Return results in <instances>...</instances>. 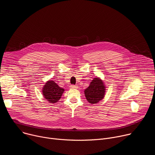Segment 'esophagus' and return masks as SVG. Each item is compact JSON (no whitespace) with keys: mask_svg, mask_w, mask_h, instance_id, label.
<instances>
[{"mask_svg":"<svg viewBox=\"0 0 155 155\" xmlns=\"http://www.w3.org/2000/svg\"><path fill=\"white\" fill-rule=\"evenodd\" d=\"M70 88H72V89H74V88H77V85H72L71 86H70Z\"/></svg>","mask_w":155,"mask_h":155,"instance_id":"obj_1","label":"esophagus"}]
</instances>
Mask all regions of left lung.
<instances>
[{
    "instance_id": "8db88e82",
    "label": "left lung",
    "mask_w": 155,
    "mask_h": 155,
    "mask_svg": "<svg viewBox=\"0 0 155 155\" xmlns=\"http://www.w3.org/2000/svg\"><path fill=\"white\" fill-rule=\"evenodd\" d=\"M86 99L90 103L96 104L102 100L105 94V87L99 78H94L85 90Z\"/></svg>"
}]
</instances>
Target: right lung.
<instances>
[{"label": "right lung", "instance_id": "obj_1", "mask_svg": "<svg viewBox=\"0 0 155 155\" xmlns=\"http://www.w3.org/2000/svg\"><path fill=\"white\" fill-rule=\"evenodd\" d=\"M64 91V89L58 85L52 80L46 83L43 90V94L46 99L51 103L58 102Z\"/></svg>", "mask_w": 155, "mask_h": 155}]
</instances>
